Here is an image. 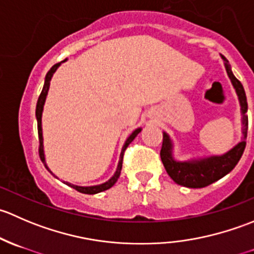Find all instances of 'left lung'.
Segmentation results:
<instances>
[{
    "label": "left lung",
    "instance_id": "8db88e82",
    "mask_svg": "<svg viewBox=\"0 0 254 254\" xmlns=\"http://www.w3.org/2000/svg\"><path fill=\"white\" fill-rule=\"evenodd\" d=\"M221 58L224 59L227 75L231 79L232 84L237 92L238 99H240L241 111L243 114V140L222 156H212L209 158L188 161V162H177L172 157V142H171L168 135L163 132L162 148H161L160 152L161 160H162L168 176L179 186L188 187V188H203V187L219 181L220 178H222L234 170L235 166L242 157L243 151L246 148V137H247L248 130V117L246 115L248 108L247 98H246L242 83L232 73L229 61L226 60L225 56H221Z\"/></svg>",
    "mask_w": 254,
    "mask_h": 254
}]
</instances>
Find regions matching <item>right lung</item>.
Returning <instances> with one entry per match:
<instances>
[{"instance_id":"1","label":"right lung","mask_w":254,"mask_h":254,"mask_svg":"<svg viewBox=\"0 0 254 254\" xmlns=\"http://www.w3.org/2000/svg\"><path fill=\"white\" fill-rule=\"evenodd\" d=\"M64 61H66V59ZM64 61H63V63H64ZM60 65H61V63L55 64V65H54L53 67H51L50 70L48 71L47 76H45L44 87H43L42 93H40L39 98H38L37 108H35V117H37V122H38V136H39V156H40V160L43 161V163H44V165H45V157H44V150H43V131H42L43 107H44L45 99H47V94H48V91H49V86H50L51 77H53L54 72H55L56 68H58ZM140 131H141V129L139 127V129H136L135 131H132V134L130 135V136L127 139V141H125L124 146H123L122 153H120V158H119V163H118L117 172L114 173V176H113L108 182H106V183H103V184H99V186H93V187H78V186H73V184H71V183H67V182H66V184H67V186H70L71 188L76 189V190L79 191V193H83V194H97V193H101V191L107 190V189L112 188V187L114 186L115 182L118 181V178H119V176H120V171H122V166H123V156H124L125 150H127V147L129 146V143L131 142L132 140L135 139V137H136V135L139 134ZM45 167L48 168V166L45 165ZM48 170H49V168H48ZM49 171H50V170H49Z\"/></svg>"}]
</instances>
